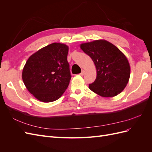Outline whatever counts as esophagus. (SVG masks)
Masks as SVG:
<instances>
[{"instance_id": "1", "label": "esophagus", "mask_w": 152, "mask_h": 152, "mask_svg": "<svg viewBox=\"0 0 152 152\" xmlns=\"http://www.w3.org/2000/svg\"><path fill=\"white\" fill-rule=\"evenodd\" d=\"M84 74H85V71H84V70H82V72L80 73L79 75H80V76H83Z\"/></svg>"}]
</instances>
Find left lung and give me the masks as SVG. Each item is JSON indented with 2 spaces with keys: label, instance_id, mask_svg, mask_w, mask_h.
<instances>
[{
  "label": "left lung",
  "instance_id": "obj_1",
  "mask_svg": "<svg viewBox=\"0 0 152 152\" xmlns=\"http://www.w3.org/2000/svg\"><path fill=\"white\" fill-rule=\"evenodd\" d=\"M80 49L93 59L96 79L89 88L102 97H113L125 89L131 74L128 59L115 45L106 40L82 43Z\"/></svg>",
  "mask_w": 152,
  "mask_h": 152
}]
</instances>
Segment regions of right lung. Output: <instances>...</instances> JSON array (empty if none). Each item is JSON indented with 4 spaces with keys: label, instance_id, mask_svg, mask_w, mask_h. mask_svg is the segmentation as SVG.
Returning <instances> with one entry per match:
<instances>
[{
    "label": "right lung",
    "instance_id": "right-lung-1",
    "mask_svg": "<svg viewBox=\"0 0 152 152\" xmlns=\"http://www.w3.org/2000/svg\"><path fill=\"white\" fill-rule=\"evenodd\" d=\"M69 48L53 43L31 54L23 69L22 79L30 93L44 103L58 99L70 83L67 61Z\"/></svg>",
    "mask_w": 152,
    "mask_h": 152
}]
</instances>
